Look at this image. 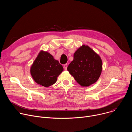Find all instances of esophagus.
<instances>
[{"label": "esophagus", "instance_id": "obj_1", "mask_svg": "<svg viewBox=\"0 0 132 132\" xmlns=\"http://www.w3.org/2000/svg\"><path fill=\"white\" fill-rule=\"evenodd\" d=\"M67 66H68L67 64H64V69H65V70H67Z\"/></svg>", "mask_w": 132, "mask_h": 132}]
</instances>
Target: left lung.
I'll return each mask as SVG.
<instances>
[{"mask_svg":"<svg viewBox=\"0 0 132 132\" xmlns=\"http://www.w3.org/2000/svg\"><path fill=\"white\" fill-rule=\"evenodd\" d=\"M102 68L99 56L89 46L82 45L74 53L73 60L67 70L79 84L86 87L98 80Z\"/></svg>","mask_w":132,"mask_h":132,"instance_id":"1","label":"left lung"}]
</instances>
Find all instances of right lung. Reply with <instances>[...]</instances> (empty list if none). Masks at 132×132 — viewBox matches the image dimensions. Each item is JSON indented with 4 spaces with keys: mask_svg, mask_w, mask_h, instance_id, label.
<instances>
[{
    "mask_svg": "<svg viewBox=\"0 0 132 132\" xmlns=\"http://www.w3.org/2000/svg\"><path fill=\"white\" fill-rule=\"evenodd\" d=\"M63 70L58 61L46 52L41 51L31 68V74L34 81L45 87L54 84Z\"/></svg>",
    "mask_w": 132,
    "mask_h": 132,
    "instance_id": "add662e5",
    "label": "right lung"
}]
</instances>
